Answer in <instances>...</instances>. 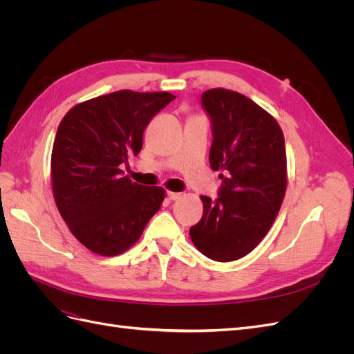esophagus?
I'll return each mask as SVG.
<instances>
[{"mask_svg":"<svg viewBox=\"0 0 354 354\" xmlns=\"http://www.w3.org/2000/svg\"><path fill=\"white\" fill-rule=\"evenodd\" d=\"M167 196L171 201H177L178 198H181V194H178V192H167Z\"/></svg>","mask_w":354,"mask_h":354,"instance_id":"34e87169","label":"esophagus"}]
</instances>
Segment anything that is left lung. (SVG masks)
<instances>
[{"instance_id": "8db88e82", "label": "left lung", "mask_w": 354, "mask_h": 354, "mask_svg": "<svg viewBox=\"0 0 354 354\" xmlns=\"http://www.w3.org/2000/svg\"><path fill=\"white\" fill-rule=\"evenodd\" d=\"M212 122L209 164L221 171L220 196H201L202 218L190 227L196 248L216 261L250 254L270 230L286 192L285 138L274 118L246 95L224 88L202 94Z\"/></svg>"}]
</instances>
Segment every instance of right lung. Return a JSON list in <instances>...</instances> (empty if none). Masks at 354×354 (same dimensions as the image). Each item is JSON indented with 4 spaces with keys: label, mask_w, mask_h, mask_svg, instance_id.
I'll use <instances>...</instances> for the list:
<instances>
[{
    "label": "right lung",
    "mask_w": 354,
    "mask_h": 354,
    "mask_svg": "<svg viewBox=\"0 0 354 354\" xmlns=\"http://www.w3.org/2000/svg\"><path fill=\"white\" fill-rule=\"evenodd\" d=\"M167 91L120 90L75 104L59 124L51 152L57 209L85 248L115 257L133 246L165 198L159 186L124 177L152 118L173 102Z\"/></svg>",
    "instance_id": "1"
}]
</instances>
